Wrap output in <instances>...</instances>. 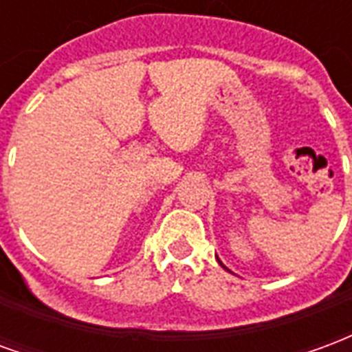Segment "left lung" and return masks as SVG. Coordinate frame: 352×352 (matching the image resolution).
<instances>
[{
    "label": "left lung",
    "instance_id": "1",
    "mask_svg": "<svg viewBox=\"0 0 352 352\" xmlns=\"http://www.w3.org/2000/svg\"><path fill=\"white\" fill-rule=\"evenodd\" d=\"M219 264H221V265H222V267H224V264H222V262H221V260H219Z\"/></svg>",
    "mask_w": 352,
    "mask_h": 352
}]
</instances>
